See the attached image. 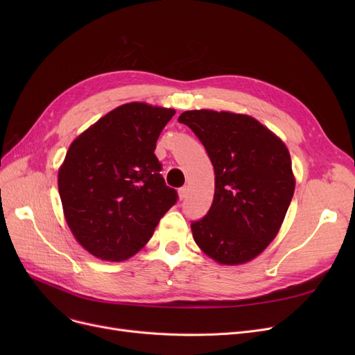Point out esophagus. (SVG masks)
Returning a JSON list of instances; mask_svg holds the SVG:
<instances>
[{
	"instance_id": "1",
	"label": "esophagus",
	"mask_w": 355,
	"mask_h": 355,
	"mask_svg": "<svg viewBox=\"0 0 355 355\" xmlns=\"http://www.w3.org/2000/svg\"><path fill=\"white\" fill-rule=\"evenodd\" d=\"M187 194H189V187H181L178 190V198L180 200H184L185 197H187Z\"/></svg>"
}]
</instances>
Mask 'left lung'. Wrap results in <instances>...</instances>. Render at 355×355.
<instances>
[{
    "instance_id": "obj_1",
    "label": "left lung",
    "mask_w": 355,
    "mask_h": 355,
    "mask_svg": "<svg viewBox=\"0 0 355 355\" xmlns=\"http://www.w3.org/2000/svg\"><path fill=\"white\" fill-rule=\"evenodd\" d=\"M178 122L202 142L216 174L211 207L191 223L194 241L220 265L250 262L277 236L293 197L285 142L253 116L227 110H185Z\"/></svg>"
}]
</instances>
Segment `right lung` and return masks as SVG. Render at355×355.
I'll use <instances>...</instances> for the list:
<instances>
[{"label": "right lung", "mask_w": 355, "mask_h": 355, "mask_svg": "<svg viewBox=\"0 0 355 355\" xmlns=\"http://www.w3.org/2000/svg\"><path fill=\"white\" fill-rule=\"evenodd\" d=\"M175 109L130 102L107 112L70 144L58 185L78 243L107 262L137 254L170 210L155 144Z\"/></svg>", "instance_id": "add662e5"}]
</instances>
